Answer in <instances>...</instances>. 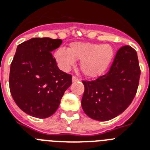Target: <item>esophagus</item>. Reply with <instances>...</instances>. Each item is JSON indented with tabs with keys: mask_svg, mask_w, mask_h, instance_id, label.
<instances>
[{
	"mask_svg": "<svg viewBox=\"0 0 150 150\" xmlns=\"http://www.w3.org/2000/svg\"><path fill=\"white\" fill-rule=\"evenodd\" d=\"M80 81V79H79V78L76 77V76H73L72 81H74V82H75V81Z\"/></svg>",
	"mask_w": 150,
	"mask_h": 150,
	"instance_id": "obj_1",
	"label": "esophagus"
}]
</instances>
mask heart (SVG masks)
Segmentation results:
<instances>
[{
  "label": "heart",
  "instance_id": "heart-1",
  "mask_svg": "<svg viewBox=\"0 0 150 150\" xmlns=\"http://www.w3.org/2000/svg\"><path fill=\"white\" fill-rule=\"evenodd\" d=\"M54 57L61 69L65 71L73 66L76 60L81 61L80 67L84 75L96 78L108 69L114 58V48L109 44L73 42L67 50L58 49Z\"/></svg>",
  "mask_w": 150,
  "mask_h": 150
}]
</instances>
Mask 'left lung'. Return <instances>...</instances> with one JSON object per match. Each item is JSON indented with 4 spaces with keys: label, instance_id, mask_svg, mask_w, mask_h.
Instances as JSON below:
<instances>
[{
    "label": "left lung",
    "instance_id": "8db88e82",
    "mask_svg": "<svg viewBox=\"0 0 150 150\" xmlns=\"http://www.w3.org/2000/svg\"><path fill=\"white\" fill-rule=\"evenodd\" d=\"M140 69L137 53L132 47H120L109 71L94 81H82L85 92L81 107L86 115L108 121L127 109L138 88Z\"/></svg>",
    "mask_w": 150,
    "mask_h": 150
}]
</instances>
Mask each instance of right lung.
I'll return each instance as SVG.
<instances>
[{
  "mask_svg": "<svg viewBox=\"0 0 150 150\" xmlns=\"http://www.w3.org/2000/svg\"><path fill=\"white\" fill-rule=\"evenodd\" d=\"M62 43L61 39L34 38L17 47L10 69V91L18 106L31 116L53 115L71 85L72 76L58 69L51 53Z\"/></svg>",
  "mask_w": 150,
  "mask_h": 150,
  "instance_id": "add662e5",
  "label": "right lung"
}]
</instances>
